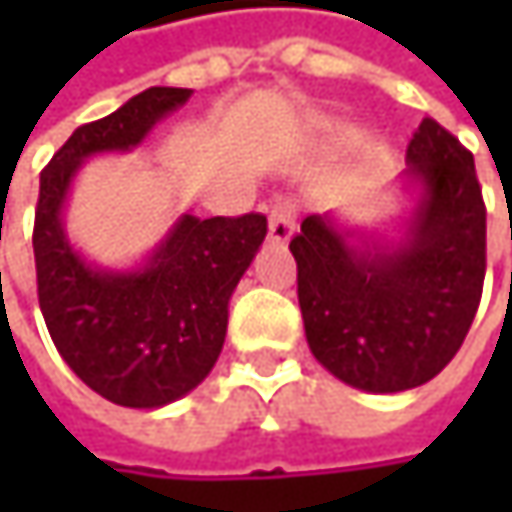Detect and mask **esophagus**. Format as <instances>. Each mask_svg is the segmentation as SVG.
<instances>
[{
  "instance_id": "34e87169",
  "label": "esophagus",
  "mask_w": 512,
  "mask_h": 512,
  "mask_svg": "<svg viewBox=\"0 0 512 512\" xmlns=\"http://www.w3.org/2000/svg\"><path fill=\"white\" fill-rule=\"evenodd\" d=\"M296 231V210L293 204H275L269 210V243L284 246Z\"/></svg>"
}]
</instances>
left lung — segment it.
I'll return each instance as SVG.
<instances>
[{
    "mask_svg": "<svg viewBox=\"0 0 512 512\" xmlns=\"http://www.w3.org/2000/svg\"><path fill=\"white\" fill-rule=\"evenodd\" d=\"M415 207L397 240L308 216L290 240L314 358L341 382L397 394L457 356L486 275V207L468 154L424 118L406 148Z\"/></svg>",
    "mask_w": 512,
    "mask_h": 512,
    "instance_id": "left-lung-1",
    "label": "left lung"
}]
</instances>
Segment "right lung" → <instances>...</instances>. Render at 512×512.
<instances>
[{
	"mask_svg": "<svg viewBox=\"0 0 512 512\" xmlns=\"http://www.w3.org/2000/svg\"><path fill=\"white\" fill-rule=\"evenodd\" d=\"M189 97V88H148L76 127L41 171L32 246L52 344L91 391L130 409H159L207 379L225 344L228 302L266 237V216L183 213L145 263L103 269L70 246L64 207L85 159L139 148Z\"/></svg>",
	"mask_w": 512,
	"mask_h": 512,
	"instance_id": "add662e5",
	"label": "right lung"
}]
</instances>
